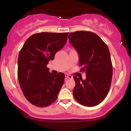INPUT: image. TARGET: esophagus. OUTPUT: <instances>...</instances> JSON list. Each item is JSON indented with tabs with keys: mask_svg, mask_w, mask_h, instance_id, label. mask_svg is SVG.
<instances>
[{
	"mask_svg": "<svg viewBox=\"0 0 131 131\" xmlns=\"http://www.w3.org/2000/svg\"><path fill=\"white\" fill-rule=\"evenodd\" d=\"M65 77L66 78H69V79H72L73 78V76L68 74H65Z\"/></svg>",
	"mask_w": 131,
	"mask_h": 131,
	"instance_id": "34e87169",
	"label": "esophagus"
}]
</instances>
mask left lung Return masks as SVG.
Instances as JSON below:
<instances>
[{
	"instance_id": "left-lung-1",
	"label": "left lung",
	"mask_w": 131,
	"mask_h": 131,
	"mask_svg": "<svg viewBox=\"0 0 131 131\" xmlns=\"http://www.w3.org/2000/svg\"><path fill=\"white\" fill-rule=\"evenodd\" d=\"M68 38L79 55L80 71L86 73L85 80L73 76L76 82L73 96L82 105L96 106L105 99L111 86L113 66L108 47L90 31L71 32Z\"/></svg>"
}]
</instances>
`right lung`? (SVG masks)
I'll return each instance as SVG.
<instances>
[{
    "instance_id": "add662e5",
    "label": "right lung",
    "mask_w": 131,
    "mask_h": 131,
    "mask_svg": "<svg viewBox=\"0 0 131 131\" xmlns=\"http://www.w3.org/2000/svg\"><path fill=\"white\" fill-rule=\"evenodd\" d=\"M69 32H39L31 36L19 52L18 79L25 98L31 104L44 107L57 100L64 74H53L47 64L67 43Z\"/></svg>"
}]
</instances>
